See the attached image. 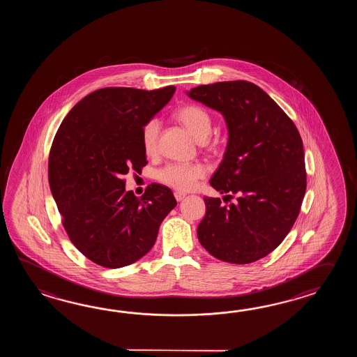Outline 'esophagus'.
Segmentation results:
<instances>
[{
    "label": "esophagus",
    "mask_w": 357,
    "mask_h": 357,
    "mask_svg": "<svg viewBox=\"0 0 357 357\" xmlns=\"http://www.w3.org/2000/svg\"><path fill=\"white\" fill-rule=\"evenodd\" d=\"M185 197H186V194H185V192H181V191H176L175 197L177 202H181V200L185 199Z\"/></svg>",
    "instance_id": "esophagus-1"
}]
</instances>
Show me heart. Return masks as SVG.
Returning a JSON list of instances; mask_svg holds the SVG:
<instances>
[{"mask_svg":"<svg viewBox=\"0 0 357 357\" xmlns=\"http://www.w3.org/2000/svg\"><path fill=\"white\" fill-rule=\"evenodd\" d=\"M176 120L189 131L197 142H204L212 131V119L202 107L195 105L183 106L177 109ZM160 123L153 119L145 123L142 130V145L145 154L152 155L157 151L160 137ZM206 175V169L202 163H171L157 172L158 181L178 191H189L197 186V181Z\"/></svg>","mask_w":357,"mask_h":357,"instance_id":"b5f03b06","label":"heart"}]
</instances>
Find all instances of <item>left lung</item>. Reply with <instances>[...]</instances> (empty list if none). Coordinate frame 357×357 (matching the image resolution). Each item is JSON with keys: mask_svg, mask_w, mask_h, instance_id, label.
Here are the masks:
<instances>
[{"mask_svg": "<svg viewBox=\"0 0 357 357\" xmlns=\"http://www.w3.org/2000/svg\"><path fill=\"white\" fill-rule=\"evenodd\" d=\"M188 96L225 117L227 148L211 185L225 194V202L236 197L229 205L220 204V197H204L197 238L222 261H257L284 240L303 204L306 171L298 130L250 82L199 85Z\"/></svg>", "mask_w": 357, "mask_h": 357, "instance_id": "1", "label": "left lung"}]
</instances>
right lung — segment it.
<instances>
[{"instance_id":"right-lung-1","label":"right lung","mask_w":357,"mask_h":357,"mask_svg":"<svg viewBox=\"0 0 357 357\" xmlns=\"http://www.w3.org/2000/svg\"><path fill=\"white\" fill-rule=\"evenodd\" d=\"M175 91L98 89L77 102L57 130L50 188L71 243L98 266L114 269L143 258L177 205L167 186L152 183L137 197L123 180L148 163L142 130Z\"/></svg>"}]
</instances>
